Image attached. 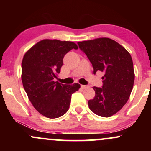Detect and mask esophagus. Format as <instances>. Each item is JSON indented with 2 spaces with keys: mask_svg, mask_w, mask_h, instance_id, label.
Wrapping results in <instances>:
<instances>
[{
  "mask_svg": "<svg viewBox=\"0 0 151 151\" xmlns=\"http://www.w3.org/2000/svg\"><path fill=\"white\" fill-rule=\"evenodd\" d=\"M81 89H86V88H89V86L87 85H81Z\"/></svg>",
  "mask_w": 151,
  "mask_h": 151,
  "instance_id": "1",
  "label": "esophagus"
}]
</instances>
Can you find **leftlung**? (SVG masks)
<instances>
[{"instance_id": "8db88e82", "label": "left lung", "mask_w": 151, "mask_h": 151, "mask_svg": "<svg viewBox=\"0 0 151 151\" xmlns=\"http://www.w3.org/2000/svg\"><path fill=\"white\" fill-rule=\"evenodd\" d=\"M77 44L92 64L93 74L104 73L102 87H93L95 96L88 101L90 110L99 116H111L126 104L132 91L135 74L131 55L120 44L107 37Z\"/></svg>"}]
</instances>
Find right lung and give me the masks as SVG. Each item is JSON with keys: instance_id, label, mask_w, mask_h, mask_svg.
Returning a JSON list of instances; mask_svg holds the SVG:
<instances>
[{"instance_id": "1", "label": "right lung", "mask_w": 151, "mask_h": 151, "mask_svg": "<svg viewBox=\"0 0 151 151\" xmlns=\"http://www.w3.org/2000/svg\"><path fill=\"white\" fill-rule=\"evenodd\" d=\"M75 43L42 40L32 46L22 61V82L29 100L39 113L49 119L63 116L70 108L71 96L80 84H60L54 79L63 65L65 55Z\"/></svg>"}]
</instances>
